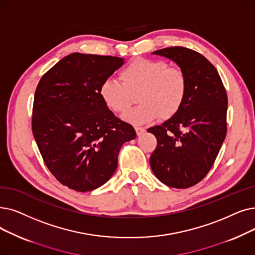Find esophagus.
Instances as JSON below:
<instances>
[{
    "label": "esophagus",
    "instance_id": "1",
    "mask_svg": "<svg viewBox=\"0 0 255 255\" xmlns=\"http://www.w3.org/2000/svg\"><path fill=\"white\" fill-rule=\"evenodd\" d=\"M135 131H136V134L137 135H141L143 132L146 131V129L142 128V127H135Z\"/></svg>",
    "mask_w": 255,
    "mask_h": 255
}]
</instances>
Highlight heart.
Segmentation results:
<instances>
[{
  "instance_id": "1",
  "label": "heart",
  "mask_w": 255,
  "mask_h": 255,
  "mask_svg": "<svg viewBox=\"0 0 255 255\" xmlns=\"http://www.w3.org/2000/svg\"><path fill=\"white\" fill-rule=\"evenodd\" d=\"M120 81L107 79L99 88V95L107 109L114 114H124L123 119L132 125H143L161 117L170 119L182 107L186 93L185 74L164 60L136 58L119 74Z\"/></svg>"
}]
</instances>
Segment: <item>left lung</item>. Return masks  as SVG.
I'll return each mask as SVG.
<instances>
[{
	"label": "left lung",
	"instance_id": "obj_1",
	"mask_svg": "<svg viewBox=\"0 0 255 255\" xmlns=\"http://www.w3.org/2000/svg\"><path fill=\"white\" fill-rule=\"evenodd\" d=\"M153 54L180 66L187 80V93L178 113L148 129L157 139L150 165L162 183L187 189L207 175L225 139L226 90L217 69L200 53L170 47Z\"/></svg>",
	"mask_w": 255,
	"mask_h": 255
}]
</instances>
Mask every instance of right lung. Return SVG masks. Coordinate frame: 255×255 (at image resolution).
Returning <instances> with one entry per match:
<instances>
[{"instance_id": "right-lung-1", "label": "right lung", "mask_w": 255, "mask_h": 255, "mask_svg": "<svg viewBox=\"0 0 255 255\" xmlns=\"http://www.w3.org/2000/svg\"><path fill=\"white\" fill-rule=\"evenodd\" d=\"M124 59L73 53L50 69L36 87L32 132L47 168L61 184L90 192L109 180L134 128L102 102L99 88Z\"/></svg>"}]
</instances>
